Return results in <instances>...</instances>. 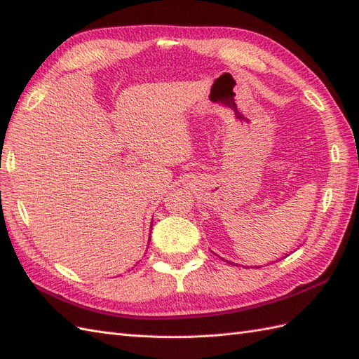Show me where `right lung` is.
<instances>
[{"label":"right lung","instance_id":"right-lung-1","mask_svg":"<svg viewBox=\"0 0 359 359\" xmlns=\"http://www.w3.org/2000/svg\"><path fill=\"white\" fill-rule=\"evenodd\" d=\"M151 227H153V226H151Z\"/></svg>","mask_w":359,"mask_h":359}]
</instances>
